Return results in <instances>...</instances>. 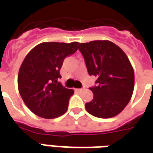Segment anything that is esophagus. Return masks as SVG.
<instances>
[{"label":"esophagus","mask_w":153,"mask_h":153,"mask_svg":"<svg viewBox=\"0 0 153 153\" xmlns=\"http://www.w3.org/2000/svg\"><path fill=\"white\" fill-rule=\"evenodd\" d=\"M85 90V88H81V89H76V91H78V92H81V91H83V90Z\"/></svg>","instance_id":"obj_1"}]
</instances>
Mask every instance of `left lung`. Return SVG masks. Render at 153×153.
Segmentation results:
<instances>
[{"label": "left lung", "mask_w": 153, "mask_h": 153, "mask_svg": "<svg viewBox=\"0 0 153 153\" xmlns=\"http://www.w3.org/2000/svg\"><path fill=\"white\" fill-rule=\"evenodd\" d=\"M88 72L97 76V85L90 88L92 101L85 103L90 114L99 118L116 117L130 102L134 86V72L121 48L110 41L79 43Z\"/></svg>", "instance_id": "left-lung-1"}]
</instances>
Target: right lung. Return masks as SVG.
<instances>
[{
  "mask_svg": "<svg viewBox=\"0 0 153 153\" xmlns=\"http://www.w3.org/2000/svg\"><path fill=\"white\" fill-rule=\"evenodd\" d=\"M78 42H43L30 51L20 66L18 88L23 102L34 114L53 119L67 112L74 90L58 81L66 57L74 53Z\"/></svg>",
  "mask_w": 153,
  "mask_h": 153,
  "instance_id": "add662e5",
  "label": "right lung"
}]
</instances>
